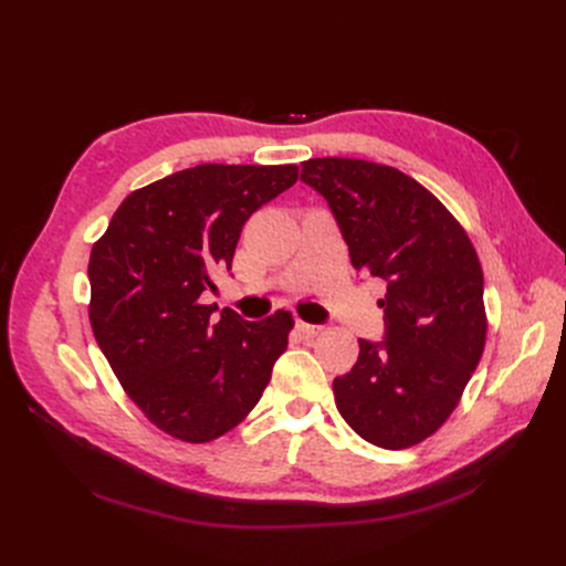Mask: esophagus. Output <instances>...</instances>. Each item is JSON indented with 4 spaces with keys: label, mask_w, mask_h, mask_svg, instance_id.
I'll use <instances>...</instances> for the list:
<instances>
[{
    "label": "esophagus",
    "mask_w": 566,
    "mask_h": 566,
    "mask_svg": "<svg viewBox=\"0 0 566 566\" xmlns=\"http://www.w3.org/2000/svg\"><path fill=\"white\" fill-rule=\"evenodd\" d=\"M297 331H300L302 335H310V337H314V335H318L323 328H321V325H312V323L297 321Z\"/></svg>",
    "instance_id": "obj_1"
}]
</instances>
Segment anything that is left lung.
<instances>
[{
  "label": "left lung",
  "mask_w": 566,
  "mask_h": 566,
  "mask_svg": "<svg viewBox=\"0 0 566 566\" xmlns=\"http://www.w3.org/2000/svg\"><path fill=\"white\" fill-rule=\"evenodd\" d=\"M300 179L328 200L354 269L387 283L385 339H358V361L333 382L337 410L375 447H416L453 413L484 352L479 256L455 217L389 165L312 158Z\"/></svg>",
  "instance_id": "8db88e82"
}]
</instances>
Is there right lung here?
Segmentation results:
<instances>
[{
    "label": "right lung",
    "instance_id": "obj_1",
    "mask_svg": "<svg viewBox=\"0 0 566 566\" xmlns=\"http://www.w3.org/2000/svg\"><path fill=\"white\" fill-rule=\"evenodd\" d=\"M297 165H196L129 193L90 256V321L119 385L181 441H212L260 401L293 331L290 312L245 321L202 304L252 212Z\"/></svg>",
    "mask_w": 566,
    "mask_h": 566
}]
</instances>
